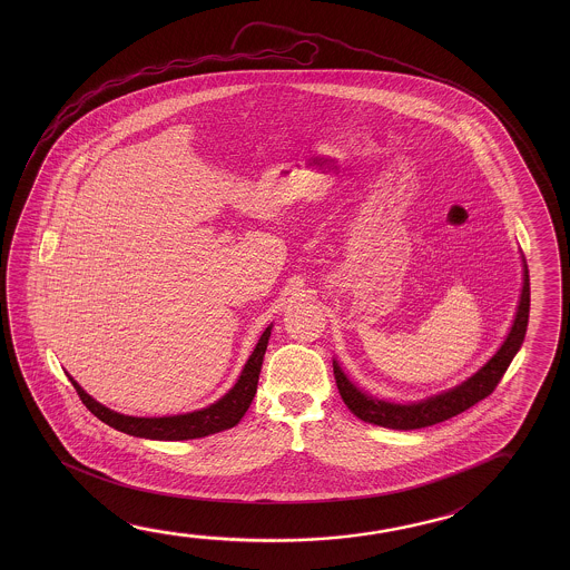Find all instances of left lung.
Masks as SVG:
<instances>
[{
  "label": "left lung",
  "mask_w": 570,
  "mask_h": 570,
  "mask_svg": "<svg viewBox=\"0 0 570 570\" xmlns=\"http://www.w3.org/2000/svg\"><path fill=\"white\" fill-rule=\"evenodd\" d=\"M521 258H523V289H521L513 326L509 330L501 347L494 352L491 360H487L483 367H479L475 374L466 377L465 382L438 393V395H431L421 402L397 403L375 397L372 393L360 390L347 377L340 362L334 360L337 390H340V395L347 405V410L365 423H374V425L387 428V430H421V428H430V425L458 415L461 411L469 410L471 405L485 400L489 393H493L497 383L501 382L507 367L513 362L514 355L521 350L524 334H527V324H529L531 284H529V268H527L523 254H521Z\"/></svg>",
  "instance_id": "left-lung-1"
}]
</instances>
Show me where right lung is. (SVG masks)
Here are the masks:
<instances>
[{"label": "right lung", "instance_id": "obj_1", "mask_svg": "<svg viewBox=\"0 0 570 570\" xmlns=\"http://www.w3.org/2000/svg\"><path fill=\"white\" fill-rule=\"evenodd\" d=\"M272 324L262 332L258 344L254 347L253 354L246 360L243 372L233 387L218 400V402L206 405L203 410L178 413V415H165V417H135L125 415L119 411L105 407L104 403L94 400L83 387L67 374L73 383L85 407L94 413L95 417L107 423L112 430L122 431L132 438L157 439V441H185V439L206 438L218 431L230 430L238 421L243 420L244 413L250 407L254 393L258 387V375H261L262 360L271 340Z\"/></svg>", "mask_w": 570, "mask_h": 570}]
</instances>
